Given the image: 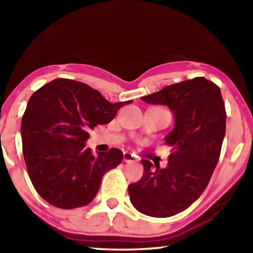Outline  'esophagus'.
Returning <instances> with one entry per match:
<instances>
[{
  "label": "esophagus",
  "mask_w": 253,
  "mask_h": 253,
  "mask_svg": "<svg viewBox=\"0 0 253 253\" xmlns=\"http://www.w3.org/2000/svg\"><path fill=\"white\" fill-rule=\"evenodd\" d=\"M124 161L127 162V163H132V162H136L137 159H136V157L132 155V153L124 152Z\"/></svg>",
  "instance_id": "1"
}]
</instances>
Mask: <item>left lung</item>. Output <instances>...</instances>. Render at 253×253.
I'll use <instances>...</instances> for the list:
<instances>
[{"label": "left lung", "instance_id": "left-lung-1", "mask_svg": "<svg viewBox=\"0 0 253 253\" xmlns=\"http://www.w3.org/2000/svg\"><path fill=\"white\" fill-rule=\"evenodd\" d=\"M174 114L173 130L165 140L172 147L166 169L152 170L141 160V179L129 184L135 209L151 217H170L186 210L205 191L219 160L226 133V110L220 88L203 77L171 84L148 96Z\"/></svg>", "mask_w": 253, "mask_h": 253}]
</instances>
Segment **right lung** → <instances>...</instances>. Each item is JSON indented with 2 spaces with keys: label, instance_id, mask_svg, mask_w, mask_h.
<instances>
[{
  "label": "right lung",
  "instance_id": "1",
  "mask_svg": "<svg viewBox=\"0 0 253 253\" xmlns=\"http://www.w3.org/2000/svg\"><path fill=\"white\" fill-rule=\"evenodd\" d=\"M132 101L112 104L87 84L56 79L29 98L22 118L23 155L35 190L59 209L91 203L103 175L123 160L112 148L94 156L85 149L88 130L108 124Z\"/></svg>",
  "mask_w": 253,
  "mask_h": 253
}]
</instances>
